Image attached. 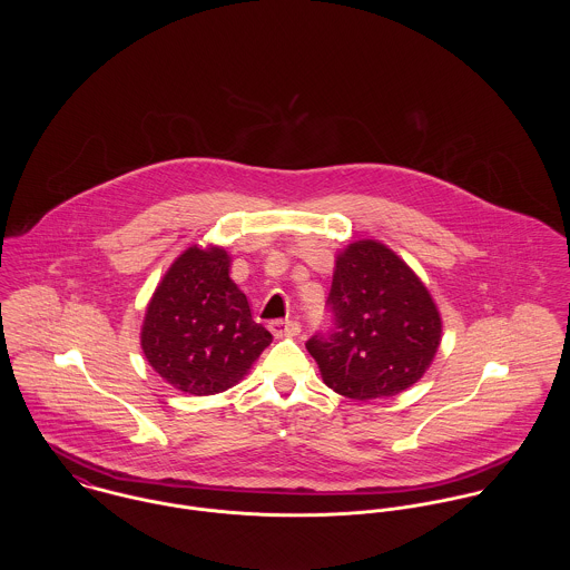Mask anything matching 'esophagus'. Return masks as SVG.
<instances>
[{"label": "esophagus", "instance_id": "1", "mask_svg": "<svg viewBox=\"0 0 570 570\" xmlns=\"http://www.w3.org/2000/svg\"><path fill=\"white\" fill-rule=\"evenodd\" d=\"M269 331L276 337H294L301 333V323L298 321H272Z\"/></svg>", "mask_w": 570, "mask_h": 570}]
</instances>
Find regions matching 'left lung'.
I'll list each match as a JSON object with an SVG mask.
<instances>
[{
    "label": "left lung",
    "instance_id": "obj_1",
    "mask_svg": "<svg viewBox=\"0 0 570 570\" xmlns=\"http://www.w3.org/2000/svg\"><path fill=\"white\" fill-rule=\"evenodd\" d=\"M331 326L307 340L326 386L368 402L393 397L430 366L439 312L406 263L377 242L351 244L335 263L326 298Z\"/></svg>",
    "mask_w": 570,
    "mask_h": 570
}]
</instances>
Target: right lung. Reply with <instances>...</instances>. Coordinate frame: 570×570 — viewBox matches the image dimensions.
<instances>
[{
	"label": "right lung",
	"instance_id": "add662e5",
	"mask_svg": "<svg viewBox=\"0 0 570 570\" xmlns=\"http://www.w3.org/2000/svg\"><path fill=\"white\" fill-rule=\"evenodd\" d=\"M222 247H188L166 272L145 316L142 351L164 380L188 395L235 386L272 333L252 321Z\"/></svg>",
	"mask_w": 570,
	"mask_h": 570
}]
</instances>
